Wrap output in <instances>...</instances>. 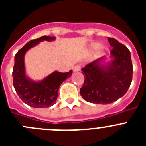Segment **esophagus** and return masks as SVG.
I'll list each match as a JSON object with an SVG mask.
<instances>
[{
  "instance_id": "esophagus-1",
  "label": "esophagus",
  "mask_w": 146,
  "mask_h": 146,
  "mask_svg": "<svg viewBox=\"0 0 146 146\" xmlns=\"http://www.w3.org/2000/svg\"><path fill=\"white\" fill-rule=\"evenodd\" d=\"M81 69V66L80 64H77V65L74 66V67H73V71L74 72H79V71H80Z\"/></svg>"
}]
</instances>
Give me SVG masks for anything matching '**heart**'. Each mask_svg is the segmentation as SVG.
I'll use <instances>...</instances> for the list:
<instances>
[{
    "label": "heart",
    "instance_id": "b5f03b06",
    "mask_svg": "<svg viewBox=\"0 0 146 146\" xmlns=\"http://www.w3.org/2000/svg\"><path fill=\"white\" fill-rule=\"evenodd\" d=\"M98 47H99V44H98L97 43H93L91 45V50H96V49H98ZM102 49H103V47H99V50H102Z\"/></svg>",
    "mask_w": 146,
    "mask_h": 146
}]
</instances>
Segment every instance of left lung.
<instances>
[{"instance_id": "8db88e82", "label": "left lung", "mask_w": 146, "mask_h": 146, "mask_svg": "<svg viewBox=\"0 0 146 146\" xmlns=\"http://www.w3.org/2000/svg\"><path fill=\"white\" fill-rule=\"evenodd\" d=\"M108 41L113 47L111 63L108 66L101 65V58L82 69L85 81L80 91L88 102L105 104L117 101L127 92L132 80L130 51L115 38L109 37Z\"/></svg>"}]
</instances>
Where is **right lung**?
Returning <instances> with one entry per match:
<instances>
[{
    "instance_id": "1",
    "label": "right lung",
    "mask_w": 146,
    "mask_h": 146,
    "mask_svg": "<svg viewBox=\"0 0 146 146\" xmlns=\"http://www.w3.org/2000/svg\"><path fill=\"white\" fill-rule=\"evenodd\" d=\"M54 37L43 36L30 41L20 49L15 57L13 67V85L19 97L30 107L35 108H49L57 100L58 91L61 83L72 75V71L61 73L55 72L40 82H33L26 77L25 74L24 56L27 50L42 41H52Z\"/></svg>"
}]
</instances>
